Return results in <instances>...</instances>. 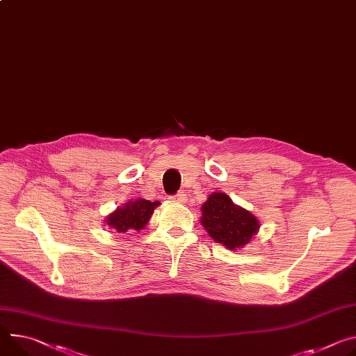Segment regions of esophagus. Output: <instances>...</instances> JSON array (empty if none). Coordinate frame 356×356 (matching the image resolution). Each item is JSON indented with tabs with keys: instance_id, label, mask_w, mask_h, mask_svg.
<instances>
[{
	"instance_id": "obj_1",
	"label": "esophagus",
	"mask_w": 356,
	"mask_h": 356,
	"mask_svg": "<svg viewBox=\"0 0 356 356\" xmlns=\"http://www.w3.org/2000/svg\"><path fill=\"white\" fill-rule=\"evenodd\" d=\"M184 196H186V195H183V191H179V193H176V195L170 196V200L175 202V203H183V202L186 200Z\"/></svg>"
}]
</instances>
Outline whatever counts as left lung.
<instances>
[{
	"instance_id": "obj_1",
	"label": "left lung",
	"mask_w": 356,
	"mask_h": 356,
	"mask_svg": "<svg viewBox=\"0 0 356 356\" xmlns=\"http://www.w3.org/2000/svg\"><path fill=\"white\" fill-rule=\"evenodd\" d=\"M202 224L211 238L227 248H241L258 232L257 218L224 193H213L202 207Z\"/></svg>"
}]
</instances>
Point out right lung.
Instances as JSON below:
<instances>
[{
    "label": "right lung",
    "instance_id": "obj_1",
    "mask_svg": "<svg viewBox=\"0 0 356 356\" xmlns=\"http://www.w3.org/2000/svg\"><path fill=\"white\" fill-rule=\"evenodd\" d=\"M159 202L142 200L129 202L126 206L118 209L108 217V225L118 233H126L129 230H140L147 224L154 207Z\"/></svg>",
    "mask_w": 356,
    "mask_h": 356
}]
</instances>
